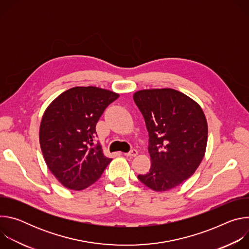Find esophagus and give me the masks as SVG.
I'll use <instances>...</instances> for the list:
<instances>
[{
  "mask_svg": "<svg viewBox=\"0 0 249 249\" xmlns=\"http://www.w3.org/2000/svg\"><path fill=\"white\" fill-rule=\"evenodd\" d=\"M137 155H138V151H137V150H131L129 153L124 154V156H126V157H131V158L136 157Z\"/></svg>",
  "mask_w": 249,
  "mask_h": 249,
  "instance_id": "34e87169",
  "label": "esophagus"
}]
</instances>
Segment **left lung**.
<instances>
[{
	"label": "left lung",
	"instance_id": "8db88e82",
	"mask_svg": "<svg viewBox=\"0 0 249 249\" xmlns=\"http://www.w3.org/2000/svg\"><path fill=\"white\" fill-rule=\"evenodd\" d=\"M133 98L146 122L152 161L139 180L158 192L180 185L205 156L208 124L201 106L172 89L139 90Z\"/></svg>",
	"mask_w": 249,
	"mask_h": 249
}]
</instances>
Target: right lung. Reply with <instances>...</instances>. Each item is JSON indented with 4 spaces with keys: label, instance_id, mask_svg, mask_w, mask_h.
Masks as SVG:
<instances>
[{
    "label": "right lung",
    "instance_id": "add662e5",
    "mask_svg": "<svg viewBox=\"0 0 249 249\" xmlns=\"http://www.w3.org/2000/svg\"><path fill=\"white\" fill-rule=\"evenodd\" d=\"M118 93L96 87H75L56 97L46 108L39 129L45 162L68 189L83 190L94 183L112 160L93 145L95 126Z\"/></svg>",
    "mask_w": 249,
    "mask_h": 249
}]
</instances>
